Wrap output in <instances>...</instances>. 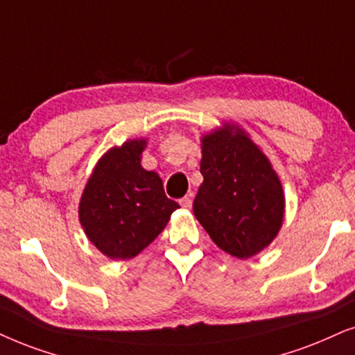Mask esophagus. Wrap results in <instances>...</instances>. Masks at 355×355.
Instances as JSON below:
<instances>
[{
  "label": "esophagus",
  "instance_id": "34e87169",
  "mask_svg": "<svg viewBox=\"0 0 355 355\" xmlns=\"http://www.w3.org/2000/svg\"><path fill=\"white\" fill-rule=\"evenodd\" d=\"M183 208H191V195H187L183 196V198H180V201H178Z\"/></svg>",
  "mask_w": 355,
  "mask_h": 355
}]
</instances>
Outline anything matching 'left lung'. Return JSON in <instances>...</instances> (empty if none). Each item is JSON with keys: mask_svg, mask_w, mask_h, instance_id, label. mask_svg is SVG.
<instances>
[{"mask_svg": "<svg viewBox=\"0 0 355 355\" xmlns=\"http://www.w3.org/2000/svg\"><path fill=\"white\" fill-rule=\"evenodd\" d=\"M203 183L193 213L224 252L249 259L275 239L285 213L284 188L263 152L234 124L201 139Z\"/></svg>", "mask_w": 355, "mask_h": 355, "instance_id": "left-lung-1", "label": "left lung"}]
</instances>
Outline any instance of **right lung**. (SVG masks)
<instances>
[{"instance_id": "1", "label": "right lung", "mask_w": 355, "mask_h": 355, "mask_svg": "<svg viewBox=\"0 0 355 355\" xmlns=\"http://www.w3.org/2000/svg\"><path fill=\"white\" fill-rule=\"evenodd\" d=\"M144 139L125 141L98 160L88 178L78 218L85 234L110 259H132L180 208L167 198L160 177L141 165Z\"/></svg>"}]
</instances>
